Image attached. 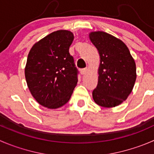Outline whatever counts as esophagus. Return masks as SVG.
<instances>
[{"mask_svg": "<svg viewBox=\"0 0 154 154\" xmlns=\"http://www.w3.org/2000/svg\"><path fill=\"white\" fill-rule=\"evenodd\" d=\"M86 71H87V69H86V68H83V69L80 70V74H81L82 75H83V74H86Z\"/></svg>", "mask_w": 154, "mask_h": 154, "instance_id": "34e87169", "label": "esophagus"}]
</instances>
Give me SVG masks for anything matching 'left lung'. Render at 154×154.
<instances>
[{"label": "left lung", "mask_w": 154, "mask_h": 154, "mask_svg": "<svg viewBox=\"0 0 154 154\" xmlns=\"http://www.w3.org/2000/svg\"><path fill=\"white\" fill-rule=\"evenodd\" d=\"M100 56L98 80L92 98L98 105L113 107L121 104L132 92L136 80V66L126 44L104 31L89 34Z\"/></svg>", "instance_id": "left-lung-1"}]
</instances>
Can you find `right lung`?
Returning <instances> with one entry per match:
<instances>
[{
    "mask_svg": "<svg viewBox=\"0 0 154 154\" xmlns=\"http://www.w3.org/2000/svg\"><path fill=\"white\" fill-rule=\"evenodd\" d=\"M73 41L72 32L59 30L36 43L28 53L27 85L36 101L47 108L66 104L77 86L78 71L69 53Z\"/></svg>",
    "mask_w": 154,
    "mask_h": 154,
    "instance_id": "right-lung-1",
    "label": "right lung"
}]
</instances>
